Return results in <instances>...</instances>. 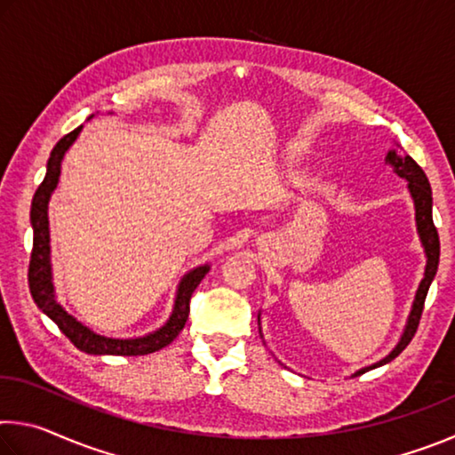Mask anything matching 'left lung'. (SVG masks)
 I'll return each mask as SVG.
<instances>
[{"instance_id": "8db88e82", "label": "left lung", "mask_w": 455, "mask_h": 455, "mask_svg": "<svg viewBox=\"0 0 455 455\" xmlns=\"http://www.w3.org/2000/svg\"><path fill=\"white\" fill-rule=\"evenodd\" d=\"M385 163H387L394 172L399 176V179L407 180V190H410L411 200H413V209H415V227H418V235L423 246V252H426V271H423V279L419 281V287L415 291V299L410 311V317H407V323L403 327V333L399 337V341L394 349H391L389 355H385L381 361L377 363L359 369V371L353 373V377H357L361 373L369 371V369L381 367L385 363H389L391 359H395L399 353H402L415 335L419 325V317L423 311V303H426L429 284L434 281V276L437 273V263H440V236H437V228L434 227V217H431V206H434V198H431V187L426 172L421 171L419 164L415 163L411 156H407L405 152H402L399 144H395V148H391L385 156ZM259 333H260V313H259ZM263 337V333H260Z\"/></svg>"}]
</instances>
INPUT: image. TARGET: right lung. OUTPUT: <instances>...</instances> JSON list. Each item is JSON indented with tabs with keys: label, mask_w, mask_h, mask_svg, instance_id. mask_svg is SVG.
I'll list each match as a JSON object with an SVG mask.
<instances>
[{
	"label": "right lung",
	"mask_w": 455,
	"mask_h": 455,
	"mask_svg": "<svg viewBox=\"0 0 455 455\" xmlns=\"http://www.w3.org/2000/svg\"><path fill=\"white\" fill-rule=\"evenodd\" d=\"M112 114V112H108ZM90 118H94L92 114ZM88 118V120H90ZM84 126L72 130L61 140L53 146L48 160V171H45L44 182L37 187L34 200H32V212H29V220H32L34 228V249H32V260H29V292H32L36 305L40 307L42 313L56 323L61 333H64L80 351L88 353V355H148L158 349L171 345L184 327L190 313V297L195 289L204 279V275L211 271V265H198L182 276L179 287H176V297L172 305L171 317L166 319L163 327H158L152 333H146L140 337H106L96 333L94 329L84 325L74 315L68 313L64 307L58 303L56 287H53V273H52V257H50V220H48V204L50 198L56 190L60 182L61 172V160H64L66 152L80 136Z\"/></svg>",
	"instance_id": "add662e5"
}]
</instances>
